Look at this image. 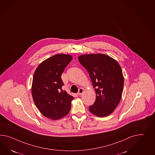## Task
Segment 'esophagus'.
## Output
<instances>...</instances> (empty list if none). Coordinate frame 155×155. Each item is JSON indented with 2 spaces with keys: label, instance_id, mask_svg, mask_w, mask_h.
<instances>
[{
  "label": "esophagus",
  "instance_id": "esophagus-1",
  "mask_svg": "<svg viewBox=\"0 0 155 155\" xmlns=\"http://www.w3.org/2000/svg\"><path fill=\"white\" fill-rule=\"evenodd\" d=\"M84 90L83 89H82V88H80L79 90V91H78V94L79 95H81L83 93Z\"/></svg>",
  "mask_w": 155,
  "mask_h": 155
}]
</instances>
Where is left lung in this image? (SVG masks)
I'll use <instances>...</instances> for the list:
<instances>
[{
    "mask_svg": "<svg viewBox=\"0 0 155 155\" xmlns=\"http://www.w3.org/2000/svg\"><path fill=\"white\" fill-rule=\"evenodd\" d=\"M95 88L96 99L89 110L100 117L112 114L119 104L123 91L124 76L119 63L103 54H83L78 57Z\"/></svg>",
    "mask_w": 155,
    "mask_h": 155,
    "instance_id": "1",
    "label": "left lung"
}]
</instances>
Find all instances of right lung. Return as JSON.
Here are the masks:
<instances>
[{"mask_svg": "<svg viewBox=\"0 0 155 155\" xmlns=\"http://www.w3.org/2000/svg\"><path fill=\"white\" fill-rule=\"evenodd\" d=\"M72 60L69 54H57L44 60L35 71L31 87L33 101L40 113L52 120L64 117L74 97L62 87L61 75Z\"/></svg>", "mask_w": 155, "mask_h": 155, "instance_id": "obj_1", "label": "right lung"}]
</instances>
